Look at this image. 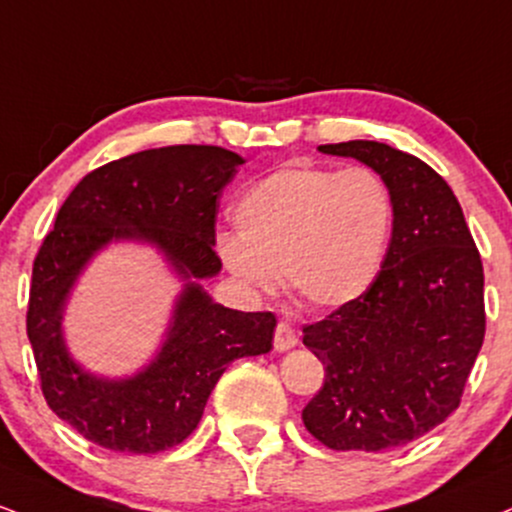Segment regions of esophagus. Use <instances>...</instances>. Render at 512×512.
Listing matches in <instances>:
<instances>
[{"label":"esophagus","mask_w":512,"mask_h":512,"mask_svg":"<svg viewBox=\"0 0 512 512\" xmlns=\"http://www.w3.org/2000/svg\"><path fill=\"white\" fill-rule=\"evenodd\" d=\"M298 343V331L293 329L288 322H279L274 331V348L276 350H288Z\"/></svg>","instance_id":"1"}]
</instances>
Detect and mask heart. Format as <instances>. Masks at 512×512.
<instances>
[{"label": "heart", "mask_w": 512, "mask_h": 512, "mask_svg": "<svg viewBox=\"0 0 512 512\" xmlns=\"http://www.w3.org/2000/svg\"><path fill=\"white\" fill-rule=\"evenodd\" d=\"M238 236L221 233L217 255L245 288L269 293L281 269L300 303L334 310L369 291L384 267L396 200L369 166L288 164L240 193Z\"/></svg>", "instance_id": "b5f03b06"}]
</instances>
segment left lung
Here are the masks:
<instances>
[{"mask_svg": "<svg viewBox=\"0 0 512 512\" xmlns=\"http://www.w3.org/2000/svg\"><path fill=\"white\" fill-rule=\"evenodd\" d=\"M319 150L384 176L396 226L369 291L303 326V343L324 365L303 422L326 448L377 453L420 439L460 405L484 343V267L432 166L374 140Z\"/></svg>", "mask_w": 512, "mask_h": 512, "instance_id": "8db88e82", "label": "left lung"}]
</instances>
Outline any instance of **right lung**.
I'll use <instances>...</instances> for the list:
<instances>
[{
  "label": "right lung",
  "instance_id": "1",
  "mask_svg": "<svg viewBox=\"0 0 512 512\" xmlns=\"http://www.w3.org/2000/svg\"><path fill=\"white\" fill-rule=\"evenodd\" d=\"M243 164L217 145H171L114 159L83 176L33 262L26 329L40 389L78 434L119 453L169 451L195 432L209 393L238 357L269 353L274 312H238L188 283L162 353L126 381L90 377L61 341V307L83 264L114 238L162 248L186 279L221 269L219 195Z\"/></svg>",
  "mask_w": 512,
  "mask_h": 512
}]
</instances>
